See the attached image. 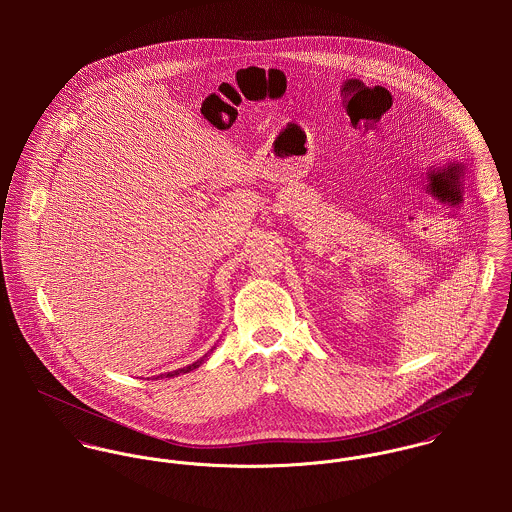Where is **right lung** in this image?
Listing matches in <instances>:
<instances>
[{"label": "right lung", "instance_id": "obj_1", "mask_svg": "<svg viewBox=\"0 0 512 512\" xmlns=\"http://www.w3.org/2000/svg\"><path fill=\"white\" fill-rule=\"evenodd\" d=\"M207 357V355H205ZM205 357L201 359V361H197V363H193V365L185 366V368H179V370H175V372H169L167 376H175V374H185V372H189V370H195V368H199V365L205 361Z\"/></svg>", "mask_w": 512, "mask_h": 512}]
</instances>
